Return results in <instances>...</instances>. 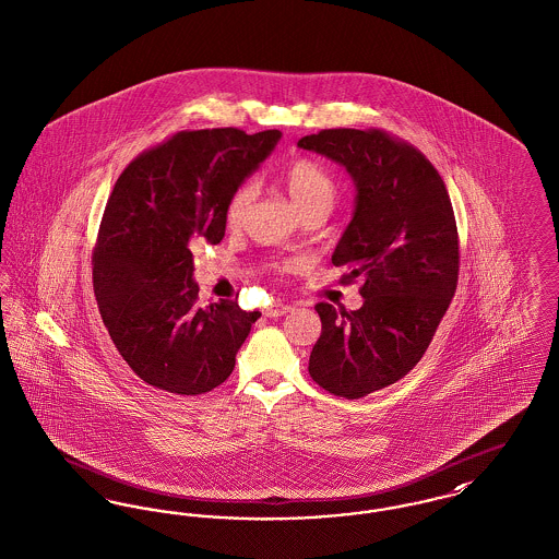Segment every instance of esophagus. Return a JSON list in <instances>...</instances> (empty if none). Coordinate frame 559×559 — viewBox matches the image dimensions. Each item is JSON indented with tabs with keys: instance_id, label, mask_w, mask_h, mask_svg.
<instances>
[{
	"instance_id": "esophagus-1",
	"label": "esophagus",
	"mask_w": 559,
	"mask_h": 559,
	"mask_svg": "<svg viewBox=\"0 0 559 559\" xmlns=\"http://www.w3.org/2000/svg\"><path fill=\"white\" fill-rule=\"evenodd\" d=\"M294 308L289 306V304H283V301H272L270 306H265V310H263V314L267 317V319H278V317H283V314H287V312H292Z\"/></svg>"
}]
</instances>
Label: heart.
Instances as JSON below:
<instances>
[{"instance_id":"heart-1","label":"heart","mask_w":559,"mask_h":559,"mask_svg":"<svg viewBox=\"0 0 559 559\" xmlns=\"http://www.w3.org/2000/svg\"><path fill=\"white\" fill-rule=\"evenodd\" d=\"M281 181L287 190L289 198L294 200L297 211L304 213L308 209H317V206H325L331 209L333 200H335V183L329 177L328 170L312 160L299 158L285 166ZM253 200V186L251 183H242L240 188L234 190L228 206H226V222L230 228H236L249 204Z\"/></svg>"}]
</instances>
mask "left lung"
Segmentation results:
<instances>
[{
  "instance_id": "obj_1",
  "label": "left lung",
  "mask_w": 559,
  "mask_h": 559,
  "mask_svg": "<svg viewBox=\"0 0 559 559\" xmlns=\"http://www.w3.org/2000/svg\"><path fill=\"white\" fill-rule=\"evenodd\" d=\"M297 147L344 166L353 219L331 255L362 278L355 312L317 304L323 331L308 371L329 393L359 399L401 380L427 353L459 283V231L435 166L382 131L331 129Z\"/></svg>"
}]
</instances>
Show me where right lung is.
<instances>
[{
  "mask_svg": "<svg viewBox=\"0 0 559 559\" xmlns=\"http://www.w3.org/2000/svg\"><path fill=\"white\" fill-rule=\"evenodd\" d=\"M283 132H177L124 168L107 200L93 283L118 353L147 384L202 394L228 380L260 312L198 304L192 249L226 234L236 188Z\"/></svg>",
  "mask_w": 559,
  "mask_h": 559,
  "instance_id": "add662e5",
  "label": "right lung"
}]
</instances>
